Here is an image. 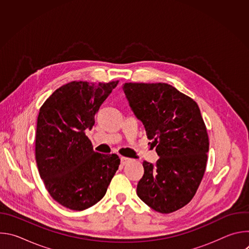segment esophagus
Here are the masks:
<instances>
[{
  "label": "esophagus",
  "instance_id": "34e87169",
  "mask_svg": "<svg viewBox=\"0 0 249 249\" xmlns=\"http://www.w3.org/2000/svg\"><path fill=\"white\" fill-rule=\"evenodd\" d=\"M120 160H121V164H123V165H125V164H127V163H129L132 160L131 159H129V158H125V157H120Z\"/></svg>",
  "mask_w": 249,
  "mask_h": 249
}]
</instances>
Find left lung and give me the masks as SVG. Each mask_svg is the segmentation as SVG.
Segmentation results:
<instances>
[{
	"label": "left lung",
	"instance_id": "left-lung-1",
	"mask_svg": "<svg viewBox=\"0 0 249 249\" xmlns=\"http://www.w3.org/2000/svg\"><path fill=\"white\" fill-rule=\"evenodd\" d=\"M124 92L160 157L143 162L137 194L153 210L169 214L187 205L204 176L209 136L199 106L164 83H126Z\"/></svg>",
	"mask_w": 249,
	"mask_h": 249
}]
</instances>
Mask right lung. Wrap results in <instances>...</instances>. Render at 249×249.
I'll return each instance as SVG.
<instances>
[{
    "label": "right lung",
    "mask_w": 249,
    "mask_h": 249,
    "mask_svg": "<svg viewBox=\"0 0 249 249\" xmlns=\"http://www.w3.org/2000/svg\"><path fill=\"white\" fill-rule=\"evenodd\" d=\"M118 82H71L39 109L35 136L39 175L50 196L68 209L83 211L96 204L120 164L115 154L94 152L85 133Z\"/></svg>",
    "instance_id": "1"
}]
</instances>
